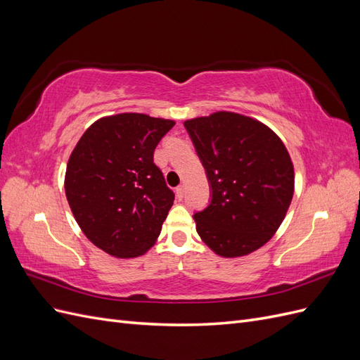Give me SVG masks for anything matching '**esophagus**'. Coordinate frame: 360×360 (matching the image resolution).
I'll return each instance as SVG.
<instances>
[{
    "mask_svg": "<svg viewBox=\"0 0 360 360\" xmlns=\"http://www.w3.org/2000/svg\"><path fill=\"white\" fill-rule=\"evenodd\" d=\"M184 192H186V191H184V186H179V188H176V195H177V198H179V200H181V198L184 197Z\"/></svg>",
    "mask_w": 360,
    "mask_h": 360,
    "instance_id": "1",
    "label": "esophagus"
}]
</instances>
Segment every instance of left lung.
<instances>
[{"label":"left lung","instance_id":"8db88e82","mask_svg":"<svg viewBox=\"0 0 360 360\" xmlns=\"http://www.w3.org/2000/svg\"><path fill=\"white\" fill-rule=\"evenodd\" d=\"M207 171L212 201L193 214L201 240L224 258L249 255L278 231L294 193L287 147L264 123L217 111L184 122Z\"/></svg>","mask_w":360,"mask_h":360}]
</instances>
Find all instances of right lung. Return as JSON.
<instances>
[{
	"mask_svg": "<svg viewBox=\"0 0 360 360\" xmlns=\"http://www.w3.org/2000/svg\"><path fill=\"white\" fill-rule=\"evenodd\" d=\"M174 120L123 112L85 130L68 162L64 189L89 240L115 258L144 255L174 204L153 155Z\"/></svg>",
	"mask_w": 360,
	"mask_h": 360,
	"instance_id": "add662e5",
	"label": "right lung"
}]
</instances>
